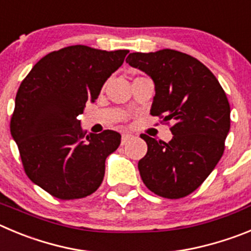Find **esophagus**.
<instances>
[{"label":"esophagus","mask_w":251,"mask_h":251,"mask_svg":"<svg viewBox=\"0 0 251 251\" xmlns=\"http://www.w3.org/2000/svg\"><path fill=\"white\" fill-rule=\"evenodd\" d=\"M130 138H132V134H129V133H123L122 134V144H127L128 141H129Z\"/></svg>","instance_id":"obj_1"}]
</instances>
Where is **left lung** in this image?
Here are the masks:
<instances>
[{"label":"left lung","instance_id":"1","mask_svg":"<svg viewBox=\"0 0 251 251\" xmlns=\"http://www.w3.org/2000/svg\"><path fill=\"white\" fill-rule=\"evenodd\" d=\"M153 79L151 116L173 121L169 143L142 134L148 151L138 162L151 192L179 199L194 192L224 153L230 105L215 75L201 62L174 50L130 53L126 59Z\"/></svg>","mask_w":251,"mask_h":251}]
</instances>
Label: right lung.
<instances>
[{"instance_id": "obj_1", "label": "right lung", "mask_w": 251, "mask_h": 251, "mask_svg": "<svg viewBox=\"0 0 251 251\" xmlns=\"http://www.w3.org/2000/svg\"><path fill=\"white\" fill-rule=\"evenodd\" d=\"M128 52L70 46L41 58L22 80L11 134L28 178L50 195L79 199L102 183L105 159L119 147L121 134L107 129L86 135L78 116Z\"/></svg>"}]
</instances>
